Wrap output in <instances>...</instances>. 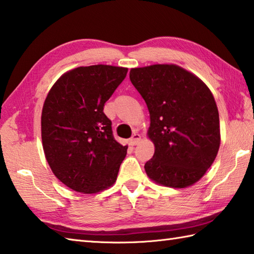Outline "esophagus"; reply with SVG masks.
<instances>
[{
    "instance_id": "34e87169",
    "label": "esophagus",
    "mask_w": 254,
    "mask_h": 254,
    "mask_svg": "<svg viewBox=\"0 0 254 254\" xmlns=\"http://www.w3.org/2000/svg\"><path fill=\"white\" fill-rule=\"evenodd\" d=\"M141 141V135L139 134V133H134V134L132 135V137L130 140H128V142H130V144L131 145H136V144H139V142Z\"/></svg>"
}]
</instances>
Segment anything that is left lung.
<instances>
[{
    "label": "left lung",
    "instance_id": "8db88e82",
    "mask_svg": "<svg viewBox=\"0 0 254 254\" xmlns=\"http://www.w3.org/2000/svg\"><path fill=\"white\" fill-rule=\"evenodd\" d=\"M130 80L150 112L147 134L155 151L144 165L146 174L165 187L192 186L220 146L219 111L209 87L173 64L132 68Z\"/></svg>",
    "mask_w": 254,
    "mask_h": 254
}]
</instances>
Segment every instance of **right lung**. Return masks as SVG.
I'll return each mask as SVG.
<instances>
[{
	"instance_id": "right-lung-1",
	"label": "right lung",
	"mask_w": 254,
	"mask_h": 254,
	"mask_svg": "<svg viewBox=\"0 0 254 254\" xmlns=\"http://www.w3.org/2000/svg\"><path fill=\"white\" fill-rule=\"evenodd\" d=\"M127 68L81 66L63 74L45 99L42 143L55 177L72 190L96 193L117 180L127 146L114 139L104 104Z\"/></svg>"
}]
</instances>
